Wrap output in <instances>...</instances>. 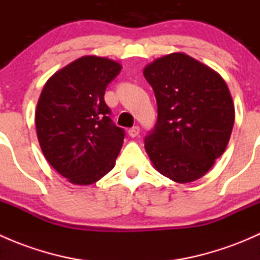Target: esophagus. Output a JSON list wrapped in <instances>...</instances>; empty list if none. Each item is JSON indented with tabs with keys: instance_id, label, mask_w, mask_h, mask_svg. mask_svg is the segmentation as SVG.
<instances>
[{
	"instance_id": "obj_1",
	"label": "esophagus",
	"mask_w": 260,
	"mask_h": 260,
	"mask_svg": "<svg viewBox=\"0 0 260 260\" xmlns=\"http://www.w3.org/2000/svg\"><path fill=\"white\" fill-rule=\"evenodd\" d=\"M128 135H129L132 138L137 137V136L140 135V127H138V125H135V127H132L129 131H128Z\"/></svg>"
}]
</instances>
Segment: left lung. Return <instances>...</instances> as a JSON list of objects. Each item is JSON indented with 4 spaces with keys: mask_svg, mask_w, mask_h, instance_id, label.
I'll list each match as a JSON object with an SVG mask.
<instances>
[{
    "mask_svg": "<svg viewBox=\"0 0 260 260\" xmlns=\"http://www.w3.org/2000/svg\"><path fill=\"white\" fill-rule=\"evenodd\" d=\"M157 101L158 119L145 141L154 169L177 183L203 177L224 153L235 119L221 75L183 52L153 60L143 69Z\"/></svg>",
    "mask_w": 260,
    "mask_h": 260,
    "instance_id": "1",
    "label": "left lung"
}]
</instances>
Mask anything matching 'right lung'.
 Instances as JSON below:
<instances>
[{"instance_id":"1","label":"right lung","mask_w":260,"mask_h":260,"mask_svg":"<svg viewBox=\"0 0 260 260\" xmlns=\"http://www.w3.org/2000/svg\"><path fill=\"white\" fill-rule=\"evenodd\" d=\"M122 65L85 55L57 70L44 85L35 112L41 151L62 177L86 186L114 167L124 131L112 123L104 102L107 85Z\"/></svg>"}]
</instances>
